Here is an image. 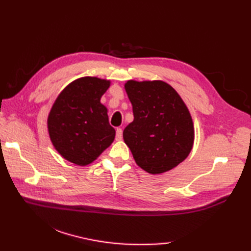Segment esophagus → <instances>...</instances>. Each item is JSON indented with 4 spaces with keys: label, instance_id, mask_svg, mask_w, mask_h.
I'll list each match as a JSON object with an SVG mask.
<instances>
[{
    "label": "esophagus",
    "instance_id": "34e87169",
    "mask_svg": "<svg viewBox=\"0 0 251 251\" xmlns=\"http://www.w3.org/2000/svg\"><path fill=\"white\" fill-rule=\"evenodd\" d=\"M122 138H123V130H122V128H116L115 139H116L117 141H120V140H122Z\"/></svg>",
    "mask_w": 251,
    "mask_h": 251
}]
</instances>
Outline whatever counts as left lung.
<instances>
[{
    "instance_id": "1",
    "label": "left lung",
    "mask_w": 251,
    "mask_h": 251,
    "mask_svg": "<svg viewBox=\"0 0 251 251\" xmlns=\"http://www.w3.org/2000/svg\"><path fill=\"white\" fill-rule=\"evenodd\" d=\"M125 89L134 121L123 138L138 166L153 175L178 166L194 142L193 122L183 100L163 81H128Z\"/></svg>"
}]
</instances>
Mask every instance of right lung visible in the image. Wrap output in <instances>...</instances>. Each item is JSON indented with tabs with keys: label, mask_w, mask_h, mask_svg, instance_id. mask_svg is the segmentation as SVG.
Here are the masks:
<instances>
[{
	"label": "right lung",
	"mask_w": 251,
	"mask_h": 251,
	"mask_svg": "<svg viewBox=\"0 0 251 251\" xmlns=\"http://www.w3.org/2000/svg\"><path fill=\"white\" fill-rule=\"evenodd\" d=\"M110 81L81 77L58 96L50 112L47 126L50 140L62 157L85 166L93 163L114 140L108 110L100 102Z\"/></svg>",
	"instance_id": "right-lung-1"
}]
</instances>
